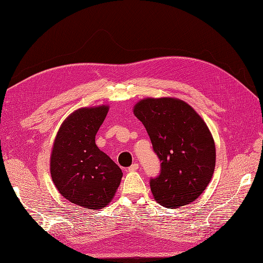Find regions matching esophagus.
Listing matches in <instances>:
<instances>
[{
    "instance_id": "1",
    "label": "esophagus",
    "mask_w": 263,
    "mask_h": 263,
    "mask_svg": "<svg viewBox=\"0 0 263 263\" xmlns=\"http://www.w3.org/2000/svg\"><path fill=\"white\" fill-rule=\"evenodd\" d=\"M139 168V164L138 163H134L133 165H130L128 168H127V172H135V171H137Z\"/></svg>"
}]
</instances>
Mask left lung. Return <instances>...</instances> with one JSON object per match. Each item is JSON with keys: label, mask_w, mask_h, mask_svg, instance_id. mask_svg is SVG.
Masks as SVG:
<instances>
[{"label": "left lung", "mask_w": 263, "mask_h": 263, "mask_svg": "<svg viewBox=\"0 0 263 263\" xmlns=\"http://www.w3.org/2000/svg\"><path fill=\"white\" fill-rule=\"evenodd\" d=\"M161 161L150 180L155 200L166 208L192 203L209 185L215 167V144L202 117L177 98H144L134 106Z\"/></svg>", "instance_id": "1"}]
</instances>
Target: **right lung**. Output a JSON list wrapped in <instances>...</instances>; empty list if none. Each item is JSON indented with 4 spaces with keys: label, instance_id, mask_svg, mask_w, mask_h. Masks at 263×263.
<instances>
[{
    "label": "right lung",
    "instance_id": "right-lung-1",
    "mask_svg": "<svg viewBox=\"0 0 263 263\" xmlns=\"http://www.w3.org/2000/svg\"><path fill=\"white\" fill-rule=\"evenodd\" d=\"M108 105L80 107L69 114L53 142L50 173L59 193L85 209H103L123 176L120 166L96 144Z\"/></svg>",
    "mask_w": 263,
    "mask_h": 263
}]
</instances>
